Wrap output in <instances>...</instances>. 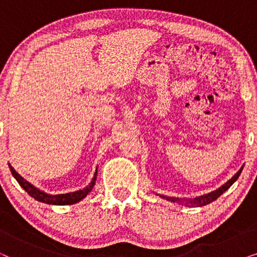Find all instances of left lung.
Returning <instances> with one entry per match:
<instances>
[{
  "label": "left lung",
  "mask_w": 257,
  "mask_h": 257,
  "mask_svg": "<svg viewBox=\"0 0 257 257\" xmlns=\"http://www.w3.org/2000/svg\"><path fill=\"white\" fill-rule=\"evenodd\" d=\"M242 170H243V167H241V168H240V171H238L237 173L235 174L234 177L230 179V180H228V181L226 182V184L221 186L220 188L215 189V191H214V192H210V193H208V194H205V195H201V196H199V198H195V199H188V200H186V201H187V202H186V203H189V206L202 207V206H206V205H208V203H210V202H213L214 200H216L217 198H219V196H220L221 194H223V193L226 192L227 189L229 188L230 186L233 185L235 181L237 180V178L240 177V174H241ZM160 196H161V198H164V199L168 200V201H172V202H181V201H182V200H180V199H179V198H172V196H164V195H160Z\"/></svg>",
  "instance_id": "left-lung-1"
}]
</instances>
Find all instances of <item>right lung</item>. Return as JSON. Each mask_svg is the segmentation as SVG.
Listing matches in <instances>:
<instances>
[{"label": "right lung", "instance_id": "1", "mask_svg": "<svg viewBox=\"0 0 257 257\" xmlns=\"http://www.w3.org/2000/svg\"><path fill=\"white\" fill-rule=\"evenodd\" d=\"M10 172H12L13 177L16 179L17 182H19L21 187H22L24 191H26L28 194H29L31 198H34L37 201L48 203V205H73V203L79 202L80 200L85 198V196L89 194V193L92 191L94 184H96L97 179V170L94 172V175L92 178V181L90 182L89 185L86 186L85 188L79 189V191L72 192V193H66V194H57V195H51L48 194V193H44L43 191H40V189L35 187L34 185H31L30 182H28L26 179L21 177V175L17 173V172L14 170L12 165L9 164Z\"/></svg>", "mask_w": 257, "mask_h": 257}]
</instances>
